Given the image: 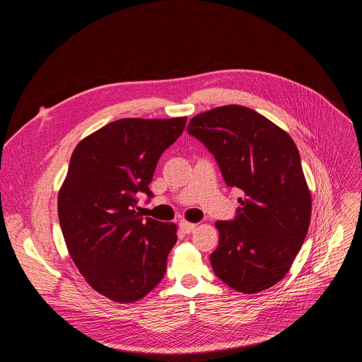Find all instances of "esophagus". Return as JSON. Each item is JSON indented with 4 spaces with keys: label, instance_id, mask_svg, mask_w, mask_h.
Listing matches in <instances>:
<instances>
[{
    "label": "esophagus",
    "instance_id": "esophagus-1",
    "mask_svg": "<svg viewBox=\"0 0 362 362\" xmlns=\"http://www.w3.org/2000/svg\"><path fill=\"white\" fill-rule=\"evenodd\" d=\"M179 226H180V229H182L185 233H192V232L196 229L197 225L190 223V222H187V221H182V222L179 223Z\"/></svg>",
    "mask_w": 362,
    "mask_h": 362
}]
</instances>
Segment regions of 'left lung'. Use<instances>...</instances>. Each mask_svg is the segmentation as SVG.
Returning <instances> with one entry per match:
<instances>
[{
    "label": "left lung",
    "instance_id": "8db88e82",
    "mask_svg": "<svg viewBox=\"0 0 362 362\" xmlns=\"http://www.w3.org/2000/svg\"><path fill=\"white\" fill-rule=\"evenodd\" d=\"M189 134L208 147L228 186L243 192L233 221H218L212 268L228 286L256 293L291 269L313 214L298 147L255 110L229 105L194 116Z\"/></svg>",
    "mask_w": 362,
    "mask_h": 362
}]
</instances>
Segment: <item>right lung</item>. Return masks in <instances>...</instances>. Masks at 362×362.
<instances>
[{"label": "right lung", "instance_id": "add662e5", "mask_svg": "<svg viewBox=\"0 0 362 362\" xmlns=\"http://www.w3.org/2000/svg\"><path fill=\"white\" fill-rule=\"evenodd\" d=\"M187 117L120 119L74 148L59 192L67 250L86 282L113 302L132 303L166 272L177 226L137 212L162 153L183 133Z\"/></svg>", "mask_w": 362, "mask_h": 362}]
</instances>
